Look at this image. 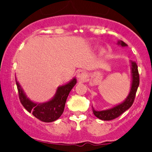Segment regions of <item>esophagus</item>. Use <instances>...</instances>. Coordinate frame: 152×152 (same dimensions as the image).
Returning a JSON list of instances; mask_svg holds the SVG:
<instances>
[{
    "instance_id": "obj_1",
    "label": "esophagus",
    "mask_w": 152,
    "mask_h": 152,
    "mask_svg": "<svg viewBox=\"0 0 152 152\" xmlns=\"http://www.w3.org/2000/svg\"><path fill=\"white\" fill-rule=\"evenodd\" d=\"M87 77V73L83 70H79L77 73V78L81 81H83Z\"/></svg>"
}]
</instances>
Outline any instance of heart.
Wrapping results in <instances>:
<instances>
[{"label":"heart","mask_w":152,"mask_h":152,"mask_svg":"<svg viewBox=\"0 0 152 152\" xmlns=\"http://www.w3.org/2000/svg\"><path fill=\"white\" fill-rule=\"evenodd\" d=\"M102 53H104V51H102Z\"/></svg>","instance_id":"b5f03b06"}]
</instances>
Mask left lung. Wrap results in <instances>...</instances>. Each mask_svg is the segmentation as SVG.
Listing matches in <instances>:
<instances>
[{
  "mask_svg": "<svg viewBox=\"0 0 152 152\" xmlns=\"http://www.w3.org/2000/svg\"><path fill=\"white\" fill-rule=\"evenodd\" d=\"M118 45H121L122 47H126L127 45L123 41L120 40L118 42ZM131 62V74H132V83H131V88L130 91L129 93V95L126 98L125 100L122 103L117 104L115 107H112L110 109L107 110H101V111H97L95 110V109L93 107V114L98 118L103 121H110L116 118L118 116H120L122 113L126 111L128 109L131 107L134 102V98H135L136 92H137V87L140 83L139 80V73L138 70H137V65L135 62L134 61H130Z\"/></svg>",
  "mask_w": 152,
  "mask_h": 152,
  "instance_id": "left-lung-1",
  "label": "left lung"
}]
</instances>
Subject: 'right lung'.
Here are the masks:
<instances>
[{
	"mask_svg": "<svg viewBox=\"0 0 152 152\" xmlns=\"http://www.w3.org/2000/svg\"><path fill=\"white\" fill-rule=\"evenodd\" d=\"M15 80L20 101L24 108L29 113H31L35 118L46 123L56 121L62 115L67 96L77 82L76 79L74 77L68 83L58 87L54 96L50 100L43 103H36L27 97L17 79H15Z\"/></svg>",
	"mask_w": 152,
	"mask_h": 152,
	"instance_id": "right-lung-1",
	"label": "right lung"
}]
</instances>
